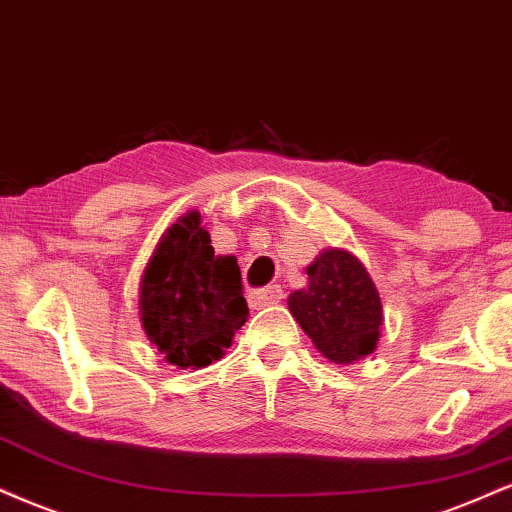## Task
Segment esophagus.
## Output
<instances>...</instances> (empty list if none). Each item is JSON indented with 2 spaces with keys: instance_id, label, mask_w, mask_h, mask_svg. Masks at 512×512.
Segmentation results:
<instances>
[{
  "instance_id": "1",
  "label": "esophagus",
  "mask_w": 512,
  "mask_h": 512,
  "mask_svg": "<svg viewBox=\"0 0 512 512\" xmlns=\"http://www.w3.org/2000/svg\"><path fill=\"white\" fill-rule=\"evenodd\" d=\"M281 298H283L281 286H267V288H260V291L250 293V303L255 307L276 305V303H281Z\"/></svg>"
}]
</instances>
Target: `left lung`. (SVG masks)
Masks as SVG:
<instances>
[{"label":"left lung","mask_w":512,"mask_h":512,"mask_svg":"<svg viewBox=\"0 0 512 512\" xmlns=\"http://www.w3.org/2000/svg\"><path fill=\"white\" fill-rule=\"evenodd\" d=\"M305 272L307 286L288 295V310L319 353L336 365L374 353L384 312L365 264L348 250L329 248Z\"/></svg>","instance_id":"1"}]
</instances>
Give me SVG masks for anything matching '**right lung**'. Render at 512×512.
<instances>
[{"instance_id":"1","label":"right lung","mask_w":512,"mask_h":512,"mask_svg":"<svg viewBox=\"0 0 512 512\" xmlns=\"http://www.w3.org/2000/svg\"><path fill=\"white\" fill-rule=\"evenodd\" d=\"M200 221L193 209L169 226L140 281V324L178 369L219 360L250 315L236 257L214 255Z\"/></svg>"}]
</instances>
